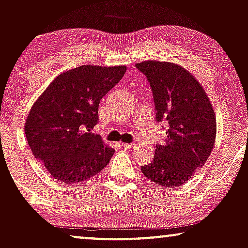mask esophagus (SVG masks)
<instances>
[{
	"instance_id": "obj_1",
	"label": "esophagus",
	"mask_w": 248,
	"mask_h": 248,
	"mask_svg": "<svg viewBox=\"0 0 248 248\" xmlns=\"http://www.w3.org/2000/svg\"><path fill=\"white\" fill-rule=\"evenodd\" d=\"M121 146L124 148V149H130V148H134L135 144L134 143H121Z\"/></svg>"
}]
</instances>
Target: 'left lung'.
I'll use <instances>...</instances> for the list:
<instances>
[{"label":"left lung","mask_w":248,"mask_h":248,"mask_svg":"<svg viewBox=\"0 0 248 248\" xmlns=\"http://www.w3.org/2000/svg\"><path fill=\"white\" fill-rule=\"evenodd\" d=\"M135 66L149 82L156 121L164 122L167 134L141 171L160 186H179L212 152L217 130L212 105L195 77L179 65L148 61Z\"/></svg>","instance_id":"1"}]
</instances>
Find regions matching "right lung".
<instances>
[{
  "label": "right lung",
  "mask_w": 248,
  "mask_h": 248,
  "mask_svg": "<svg viewBox=\"0 0 248 248\" xmlns=\"http://www.w3.org/2000/svg\"><path fill=\"white\" fill-rule=\"evenodd\" d=\"M126 73L124 66L82 65L59 75L37 101L25 122L33 156L56 181L78 183L100 172L114 149L92 133L99 102Z\"/></svg>",
  "instance_id": "add662e5"
}]
</instances>
